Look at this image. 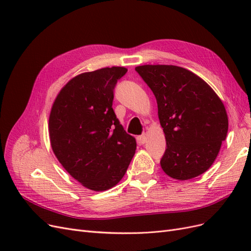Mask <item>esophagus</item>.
Returning a JSON list of instances; mask_svg holds the SVG:
<instances>
[{
  "mask_svg": "<svg viewBox=\"0 0 251 251\" xmlns=\"http://www.w3.org/2000/svg\"><path fill=\"white\" fill-rule=\"evenodd\" d=\"M138 142L141 144H144L147 142V135H141L138 137Z\"/></svg>",
  "mask_w": 251,
  "mask_h": 251,
  "instance_id": "34e87169",
  "label": "esophagus"
}]
</instances>
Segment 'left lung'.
Segmentation results:
<instances>
[{
    "mask_svg": "<svg viewBox=\"0 0 251 251\" xmlns=\"http://www.w3.org/2000/svg\"><path fill=\"white\" fill-rule=\"evenodd\" d=\"M135 70L153 91L166 140L160 164L168 176L188 180L206 172L228 131L222 100L198 75L172 65Z\"/></svg>",
    "mask_w": 251,
    "mask_h": 251,
    "instance_id": "left-lung-1",
    "label": "left lung"
}]
</instances>
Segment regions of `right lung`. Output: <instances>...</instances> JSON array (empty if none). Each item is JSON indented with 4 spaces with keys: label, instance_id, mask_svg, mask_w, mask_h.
I'll use <instances>...</instances> for the list:
<instances>
[{
    "label": "right lung",
    "instance_id": "right-lung-1",
    "mask_svg": "<svg viewBox=\"0 0 251 251\" xmlns=\"http://www.w3.org/2000/svg\"><path fill=\"white\" fill-rule=\"evenodd\" d=\"M124 67L81 73L59 91L49 117L51 148L58 161L81 185L107 191L123 179L136 140L112 108L114 89Z\"/></svg>",
    "mask_w": 251,
    "mask_h": 251
}]
</instances>
